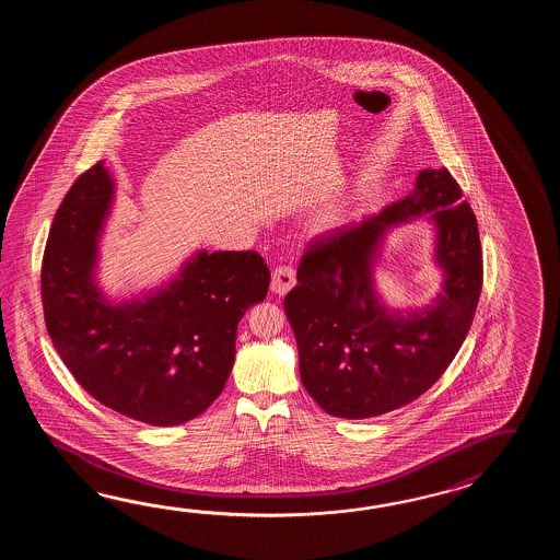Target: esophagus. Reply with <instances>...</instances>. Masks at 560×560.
<instances>
[{
	"label": "esophagus",
	"instance_id": "1",
	"mask_svg": "<svg viewBox=\"0 0 560 560\" xmlns=\"http://www.w3.org/2000/svg\"><path fill=\"white\" fill-rule=\"evenodd\" d=\"M296 284V272L292 266H276L275 272H272V292L284 296L285 292H290V288H294Z\"/></svg>",
	"mask_w": 560,
	"mask_h": 560
}]
</instances>
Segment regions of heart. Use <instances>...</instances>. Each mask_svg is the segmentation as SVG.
<instances>
[{"instance_id": "heart-1", "label": "heart", "mask_w": 560, "mask_h": 560, "mask_svg": "<svg viewBox=\"0 0 560 560\" xmlns=\"http://www.w3.org/2000/svg\"><path fill=\"white\" fill-rule=\"evenodd\" d=\"M320 222H322V224H324V226H328V224H332L334 212H324V214H322Z\"/></svg>"}]
</instances>
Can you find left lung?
Wrapping results in <instances>:
<instances>
[{
  "mask_svg": "<svg viewBox=\"0 0 560 560\" xmlns=\"http://www.w3.org/2000/svg\"><path fill=\"white\" fill-rule=\"evenodd\" d=\"M460 196L448 170H422L405 200L310 242L284 310L304 388L328 415L357 420L408 405L460 350L482 290L478 224ZM424 213L438 224L443 292L434 307L390 313L371 280L383 230Z\"/></svg>",
  "mask_w": 560,
  "mask_h": 560,
  "instance_id": "obj_1",
  "label": "left lung"
}]
</instances>
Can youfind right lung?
Returning <instances> with one entry per match:
<instances>
[{"instance_id":"obj_1","label":"right lung","mask_w":560,"mask_h":560,"mask_svg":"<svg viewBox=\"0 0 560 560\" xmlns=\"http://www.w3.org/2000/svg\"><path fill=\"white\" fill-rule=\"evenodd\" d=\"M114 179L97 162L63 196L42 262L49 338L85 393L124 417L174 427L226 386L244 312L270 270L258 252H198L155 294L112 304L94 282L97 234Z\"/></svg>"}]
</instances>
